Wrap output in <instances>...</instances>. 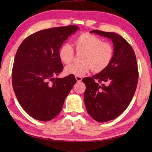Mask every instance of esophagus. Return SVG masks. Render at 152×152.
I'll use <instances>...</instances> for the list:
<instances>
[{
	"label": "esophagus",
	"mask_w": 152,
	"mask_h": 152,
	"mask_svg": "<svg viewBox=\"0 0 152 152\" xmlns=\"http://www.w3.org/2000/svg\"><path fill=\"white\" fill-rule=\"evenodd\" d=\"M75 79L77 82H80L82 80V77L79 76H75Z\"/></svg>",
	"instance_id": "obj_1"
}]
</instances>
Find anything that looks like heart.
<instances>
[{"label": "heart", "instance_id": "b5f03b06", "mask_svg": "<svg viewBox=\"0 0 152 152\" xmlns=\"http://www.w3.org/2000/svg\"><path fill=\"white\" fill-rule=\"evenodd\" d=\"M77 53L81 55L80 64H72L65 68L68 75L82 77L93 69L96 73L102 72L111 63L113 56V48L109 42H103L98 37L89 33L78 36L74 42ZM74 52L69 44H63L59 50V58L64 64L70 63Z\"/></svg>", "mask_w": 152, "mask_h": 152}]
</instances>
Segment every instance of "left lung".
<instances>
[{
    "instance_id": "8db88e82",
    "label": "left lung",
    "mask_w": 152,
    "mask_h": 152,
    "mask_svg": "<svg viewBox=\"0 0 152 152\" xmlns=\"http://www.w3.org/2000/svg\"><path fill=\"white\" fill-rule=\"evenodd\" d=\"M90 32L111 39L114 47L108 67L92 78L82 79L86 86L84 98L87 113L97 122H105L118 117L130 104L138 81V70L134 50L122 36L97 30Z\"/></svg>"
}]
</instances>
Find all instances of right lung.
Returning <instances> with one entry per match:
<instances>
[{
    "mask_svg": "<svg viewBox=\"0 0 152 152\" xmlns=\"http://www.w3.org/2000/svg\"><path fill=\"white\" fill-rule=\"evenodd\" d=\"M77 25L39 31L23 41L12 72V83L18 102L31 117L52 120L61 112L64 102L77 80L73 75L56 78L63 70L59 50Z\"/></svg>",
    "mask_w": 152,
    "mask_h": 152,
    "instance_id": "add662e5",
    "label": "right lung"
}]
</instances>
